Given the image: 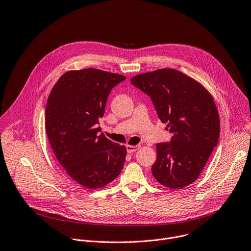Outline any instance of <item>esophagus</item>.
Wrapping results in <instances>:
<instances>
[{
    "label": "esophagus",
    "instance_id": "esophagus-1",
    "mask_svg": "<svg viewBox=\"0 0 251 251\" xmlns=\"http://www.w3.org/2000/svg\"><path fill=\"white\" fill-rule=\"evenodd\" d=\"M140 149V146L139 145H136V146H130V145H127L126 146V150H127V152L129 153H132L136 151H138Z\"/></svg>",
    "mask_w": 251,
    "mask_h": 251
}]
</instances>
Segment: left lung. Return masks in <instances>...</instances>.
I'll return each mask as SVG.
<instances>
[{
    "instance_id": "1",
    "label": "left lung",
    "mask_w": 251,
    "mask_h": 251,
    "mask_svg": "<svg viewBox=\"0 0 251 251\" xmlns=\"http://www.w3.org/2000/svg\"><path fill=\"white\" fill-rule=\"evenodd\" d=\"M131 83L151 98L158 118L174 134L171 141L156 144L153 177L173 189L191 184L219 141L220 118L212 96L175 69L135 75Z\"/></svg>"
}]
</instances>
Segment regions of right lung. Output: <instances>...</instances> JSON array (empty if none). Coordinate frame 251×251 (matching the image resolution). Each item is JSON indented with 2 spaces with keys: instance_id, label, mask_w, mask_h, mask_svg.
<instances>
[{
  "instance_id": "obj_1",
  "label": "right lung",
  "mask_w": 251,
  "mask_h": 251,
  "mask_svg": "<svg viewBox=\"0 0 251 251\" xmlns=\"http://www.w3.org/2000/svg\"><path fill=\"white\" fill-rule=\"evenodd\" d=\"M126 76L98 69L65 73L55 83L45 108L51 148L72 179L90 189L105 186L121 173L126 147L100 132L107 98Z\"/></svg>"
}]
</instances>
